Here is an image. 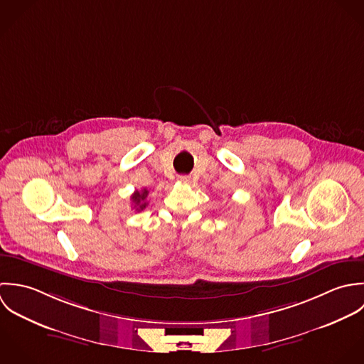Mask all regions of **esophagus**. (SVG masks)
<instances>
[{
    "mask_svg": "<svg viewBox=\"0 0 364 364\" xmlns=\"http://www.w3.org/2000/svg\"><path fill=\"white\" fill-rule=\"evenodd\" d=\"M178 181L187 184V183H190V176H180V177H178Z\"/></svg>",
    "mask_w": 364,
    "mask_h": 364,
    "instance_id": "esophagus-1",
    "label": "esophagus"
}]
</instances>
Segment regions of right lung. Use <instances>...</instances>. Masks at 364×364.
<instances>
[{"label":"right lung","instance_id":"add662e5","mask_svg":"<svg viewBox=\"0 0 364 364\" xmlns=\"http://www.w3.org/2000/svg\"><path fill=\"white\" fill-rule=\"evenodd\" d=\"M147 194H149V191L144 188L142 191H135L132 196H131V200H132V205H134V208L138 211V213H141V211H144L146 207H147V203H146V198H147Z\"/></svg>","mask_w":364,"mask_h":364}]
</instances>
